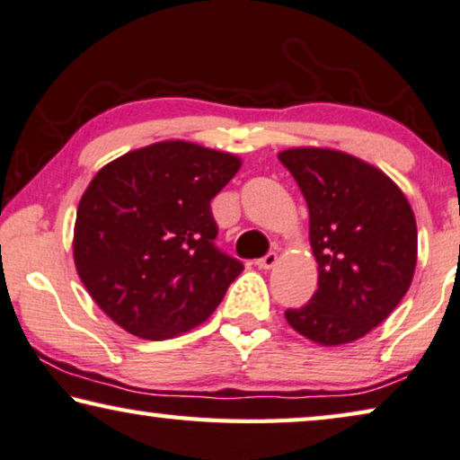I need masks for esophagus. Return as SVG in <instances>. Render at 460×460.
I'll list each match as a JSON object with an SVG mask.
<instances>
[{"label":"esophagus","instance_id":"obj_1","mask_svg":"<svg viewBox=\"0 0 460 460\" xmlns=\"http://www.w3.org/2000/svg\"><path fill=\"white\" fill-rule=\"evenodd\" d=\"M277 260H279L277 252H269L266 256L256 260V266H258V269H262V270H269V269H272L274 264H277Z\"/></svg>","mask_w":460,"mask_h":460}]
</instances>
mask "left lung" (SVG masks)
<instances>
[{
  "label": "left lung",
  "instance_id": "1",
  "mask_svg": "<svg viewBox=\"0 0 460 460\" xmlns=\"http://www.w3.org/2000/svg\"><path fill=\"white\" fill-rule=\"evenodd\" d=\"M279 161L310 210L318 289L285 318L320 345L358 341L390 316L413 280L417 225L407 198L372 164L328 148H291Z\"/></svg>",
  "mask_w": 460,
  "mask_h": 460
}]
</instances>
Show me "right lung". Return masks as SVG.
<instances>
[{
	"mask_svg": "<svg viewBox=\"0 0 460 460\" xmlns=\"http://www.w3.org/2000/svg\"><path fill=\"white\" fill-rule=\"evenodd\" d=\"M239 159L191 142H159L102 167L78 204L74 262L123 331L163 341L202 324L243 270L215 245L210 200Z\"/></svg>",
	"mask_w": 460,
	"mask_h": 460,
	"instance_id": "1",
	"label": "right lung"
}]
</instances>
